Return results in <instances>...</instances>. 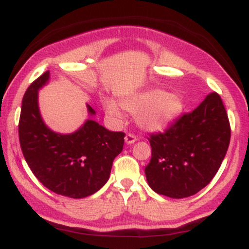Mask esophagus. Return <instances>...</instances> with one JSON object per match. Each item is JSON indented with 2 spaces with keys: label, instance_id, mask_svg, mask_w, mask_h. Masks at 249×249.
I'll return each instance as SVG.
<instances>
[{
  "label": "esophagus",
  "instance_id": "1",
  "mask_svg": "<svg viewBox=\"0 0 249 249\" xmlns=\"http://www.w3.org/2000/svg\"><path fill=\"white\" fill-rule=\"evenodd\" d=\"M137 141H138V138H137L136 134L130 132L125 136V142H126V144H133V142H136Z\"/></svg>",
  "mask_w": 249,
  "mask_h": 249
}]
</instances>
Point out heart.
Returning <instances> with one entry per match:
<instances>
[{
  "label": "heart",
  "instance_id": "obj_1",
  "mask_svg": "<svg viewBox=\"0 0 249 249\" xmlns=\"http://www.w3.org/2000/svg\"><path fill=\"white\" fill-rule=\"evenodd\" d=\"M107 115L121 118V108L112 99L103 102ZM122 107L133 115H138V123L146 130L166 127L182 110V103L177 95L167 93L161 89H151L144 92L122 99Z\"/></svg>",
  "mask_w": 249,
  "mask_h": 249
}]
</instances>
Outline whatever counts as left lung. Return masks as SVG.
<instances>
[{"label":"left lung","mask_w":249,"mask_h":249,"mask_svg":"<svg viewBox=\"0 0 249 249\" xmlns=\"http://www.w3.org/2000/svg\"><path fill=\"white\" fill-rule=\"evenodd\" d=\"M148 141L151 160L145 174L154 192L176 199L198 193L218 172L230 145L231 125L221 97L208 93L192 112Z\"/></svg>","instance_id":"8db88e82"}]
</instances>
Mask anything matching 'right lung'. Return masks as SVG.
<instances>
[{
    "mask_svg": "<svg viewBox=\"0 0 249 249\" xmlns=\"http://www.w3.org/2000/svg\"><path fill=\"white\" fill-rule=\"evenodd\" d=\"M49 79L45 71L30 84L22 99L18 123L21 150L31 172L56 194L81 199L104 186L115 158L123 151L124 132L108 131L95 121L71 134H59L43 123L37 91ZM91 115L95 110L88 105Z\"/></svg>",
    "mask_w": 249,
    "mask_h": 249,
    "instance_id": "add662e5",
    "label": "right lung"
}]
</instances>
